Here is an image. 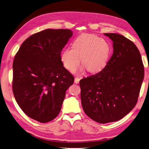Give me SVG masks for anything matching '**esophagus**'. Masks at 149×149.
<instances>
[{"label": "esophagus", "mask_w": 149, "mask_h": 149, "mask_svg": "<svg viewBox=\"0 0 149 149\" xmlns=\"http://www.w3.org/2000/svg\"><path fill=\"white\" fill-rule=\"evenodd\" d=\"M80 81V79L78 78V77H76V78H75V80H74V82L76 84H78Z\"/></svg>", "instance_id": "1"}]
</instances>
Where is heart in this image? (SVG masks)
I'll return each instance as SVG.
<instances>
[{
    "mask_svg": "<svg viewBox=\"0 0 149 149\" xmlns=\"http://www.w3.org/2000/svg\"><path fill=\"white\" fill-rule=\"evenodd\" d=\"M111 55V47L105 40L93 34H81L72 43V49H64L60 55L63 66L72 72L80 63L89 72L101 70Z\"/></svg>",
    "mask_w": 149,
    "mask_h": 149,
    "instance_id": "obj_1",
    "label": "heart"
}]
</instances>
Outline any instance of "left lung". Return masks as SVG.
<instances>
[{"label": "left lung", "mask_w": 149, "mask_h": 149, "mask_svg": "<svg viewBox=\"0 0 149 149\" xmlns=\"http://www.w3.org/2000/svg\"><path fill=\"white\" fill-rule=\"evenodd\" d=\"M104 35L113 42V54L100 72L80 81L83 110L100 124L118 121L132 110L144 76L136 45L118 33Z\"/></svg>", "instance_id": "1"}]
</instances>
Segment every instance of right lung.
Wrapping results in <instances>:
<instances>
[{"instance_id": "obj_1", "label": "right lung", "mask_w": 149, "mask_h": 149, "mask_svg": "<svg viewBox=\"0 0 149 149\" xmlns=\"http://www.w3.org/2000/svg\"><path fill=\"white\" fill-rule=\"evenodd\" d=\"M72 34L68 29L42 30L25 40L15 56L13 92L22 110L35 120H54L74 83V76L60 59Z\"/></svg>"}]
</instances>
